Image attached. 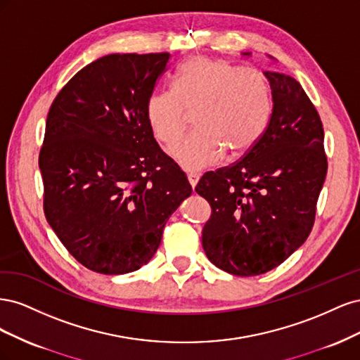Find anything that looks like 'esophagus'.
Listing matches in <instances>:
<instances>
[{
	"instance_id": "34e87169",
	"label": "esophagus",
	"mask_w": 360,
	"mask_h": 360,
	"mask_svg": "<svg viewBox=\"0 0 360 360\" xmlns=\"http://www.w3.org/2000/svg\"><path fill=\"white\" fill-rule=\"evenodd\" d=\"M188 180H189V184L192 186V189H195V186H197V183L200 180V176L197 172H191V174H188Z\"/></svg>"
}]
</instances>
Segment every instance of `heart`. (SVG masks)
Wrapping results in <instances>:
<instances>
[{"mask_svg": "<svg viewBox=\"0 0 360 360\" xmlns=\"http://www.w3.org/2000/svg\"><path fill=\"white\" fill-rule=\"evenodd\" d=\"M195 112L198 132L171 148L188 171L212 167L242 155L264 134L271 114V91L263 73L243 70L225 60L192 57L174 76V91L150 97L147 122L160 143L171 146L184 134Z\"/></svg>", "mask_w": 360, "mask_h": 360, "instance_id": "1", "label": "heart"}]
</instances>
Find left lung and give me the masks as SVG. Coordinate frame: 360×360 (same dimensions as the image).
I'll return each mask as SVG.
<instances>
[{
  "mask_svg": "<svg viewBox=\"0 0 360 360\" xmlns=\"http://www.w3.org/2000/svg\"><path fill=\"white\" fill-rule=\"evenodd\" d=\"M264 76L274 101L264 134L240 160L205 172L195 188L212 205L204 252L236 276L266 274L304 243L328 172L321 120L302 85L285 73Z\"/></svg>",
  "mask_w": 360,
  "mask_h": 360,
  "instance_id": "left-lung-1",
  "label": "left lung"
}]
</instances>
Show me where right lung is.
Segmentation results:
<instances>
[{"label":"right lung","instance_id":"add662e5","mask_svg":"<svg viewBox=\"0 0 360 360\" xmlns=\"http://www.w3.org/2000/svg\"><path fill=\"white\" fill-rule=\"evenodd\" d=\"M169 53H110L53 101L40 150L43 209L82 266L123 275L156 254L169 216L192 188L153 136L147 103Z\"/></svg>","mask_w":360,"mask_h":360}]
</instances>
